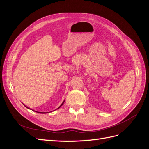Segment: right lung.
<instances>
[{
  "label": "right lung",
  "mask_w": 149,
  "mask_h": 149,
  "mask_svg": "<svg viewBox=\"0 0 149 149\" xmlns=\"http://www.w3.org/2000/svg\"><path fill=\"white\" fill-rule=\"evenodd\" d=\"M64 102H65V101H63V103H62V104H61V106H60L59 107H58V109H59V108H60V107H61V106L63 105V103H64ZM39 113H42V114H46V113H48V112H39Z\"/></svg>",
  "instance_id": "obj_1"
}]
</instances>
